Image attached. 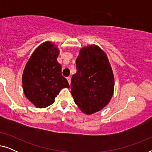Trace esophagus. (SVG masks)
<instances>
[{
	"label": "esophagus",
	"instance_id": "1",
	"mask_svg": "<svg viewBox=\"0 0 152 152\" xmlns=\"http://www.w3.org/2000/svg\"><path fill=\"white\" fill-rule=\"evenodd\" d=\"M67 79L68 83H69V84H70V81H71V78H70V77H66Z\"/></svg>",
	"mask_w": 152,
	"mask_h": 152
}]
</instances>
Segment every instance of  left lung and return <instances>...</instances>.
Instances as JSON below:
<instances>
[{"label": "left lung", "instance_id": "obj_1", "mask_svg": "<svg viewBox=\"0 0 152 152\" xmlns=\"http://www.w3.org/2000/svg\"><path fill=\"white\" fill-rule=\"evenodd\" d=\"M72 76L71 94L86 115L96 113L109 103L114 91V75L107 54L98 45L81 48Z\"/></svg>", "mask_w": 152, "mask_h": 152}]
</instances>
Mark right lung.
<instances>
[{"label":"right lung","instance_id":"1","mask_svg":"<svg viewBox=\"0 0 152 152\" xmlns=\"http://www.w3.org/2000/svg\"><path fill=\"white\" fill-rule=\"evenodd\" d=\"M59 54L57 45L45 41L34 50L24 68V94L37 108L51 105L62 88L70 87L61 75V66L57 60Z\"/></svg>","mask_w":152,"mask_h":152}]
</instances>
